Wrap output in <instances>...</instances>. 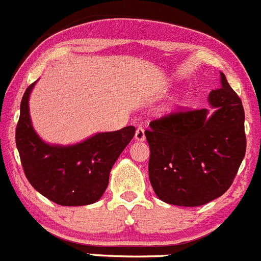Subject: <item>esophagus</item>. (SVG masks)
I'll return each instance as SVG.
<instances>
[{
    "mask_svg": "<svg viewBox=\"0 0 261 261\" xmlns=\"http://www.w3.org/2000/svg\"><path fill=\"white\" fill-rule=\"evenodd\" d=\"M134 138H136V141H141L143 142L144 139H146V134H144V129L142 127H138L136 129V134H134Z\"/></svg>",
    "mask_w": 261,
    "mask_h": 261,
    "instance_id": "1",
    "label": "esophagus"
}]
</instances>
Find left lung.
Segmentation results:
<instances>
[{"label": "left lung", "instance_id": "1", "mask_svg": "<svg viewBox=\"0 0 261 261\" xmlns=\"http://www.w3.org/2000/svg\"><path fill=\"white\" fill-rule=\"evenodd\" d=\"M210 109L176 113L153 120L144 132L149 144V181L162 202L198 207L231 187L246 151L242 102L219 72Z\"/></svg>", "mask_w": 261, "mask_h": 261}]
</instances>
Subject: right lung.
Returning <instances> with one entry per match:
<instances>
[{
	"label": "right lung",
	"instance_id": "1",
	"mask_svg": "<svg viewBox=\"0 0 261 261\" xmlns=\"http://www.w3.org/2000/svg\"><path fill=\"white\" fill-rule=\"evenodd\" d=\"M30 85L20 105L16 146L24 172L37 192L66 207L97 202L107 190L113 165L134 137L136 128L99 132L73 144L48 143L33 127Z\"/></svg>",
	"mask_w": 261,
	"mask_h": 261
}]
</instances>
